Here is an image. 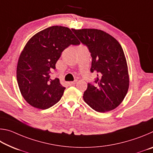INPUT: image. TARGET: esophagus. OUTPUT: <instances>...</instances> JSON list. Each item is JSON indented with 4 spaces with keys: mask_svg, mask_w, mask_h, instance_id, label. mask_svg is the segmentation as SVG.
<instances>
[{
    "mask_svg": "<svg viewBox=\"0 0 153 153\" xmlns=\"http://www.w3.org/2000/svg\"><path fill=\"white\" fill-rule=\"evenodd\" d=\"M77 83V80H75V81L74 82H69L68 84L69 86H74V85H75Z\"/></svg>",
    "mask_w": 153,
    "mask_h": 153,
    "instance_id": "1",
    "label": "esophagus"
}]
</instances>
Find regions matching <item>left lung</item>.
I'll list each match as a JSON object with an SVG mask.
<instances>
[{
	"label": "left lung",
	"mask_w": 153,
	"mask_h": 153,
	"mask_svg": "<svg viewBox=\"0 0 153 153\" xmlns=\"http://www.w3.org/2000/svg\"><path fill=\"white\" fill-rule=\"evenodd\" d=\"M92 56L90 71L97 72L94 84L88 83L83 98L100 113L117 107L129 88L128 65L123 48L108 33L97 29L72 30Z\"/></svg>",
	"instance_id": "8db88e82"
}]
</instances>
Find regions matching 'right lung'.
Returning <instances> with one entry per match:
<instances>
[{
	"instance_id": "right-lung-1",
	"label": "right lung",
	"mask_w": 153,
	"mask_h": 153,
	"mask_svg": "<svg viewBox=\"0 0 153 153\" xmlns=\"http://www.w3.org/2000/svg\"><path fill=\"white\" fill-rule=\"evenodd\" d=\"M79 42L68 27L52 26L35 34L21 53L17 67L20 92L33 107L46 109L57 103L65 88L59 78H52V71L62 52Z\"/></svg>"
}]
</instances>
